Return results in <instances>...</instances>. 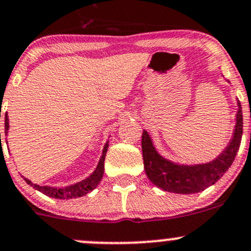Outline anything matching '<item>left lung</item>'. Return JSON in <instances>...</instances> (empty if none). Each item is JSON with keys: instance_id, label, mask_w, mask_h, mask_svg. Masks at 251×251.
<instances>
[{"instance_id": "obj_1", "label": "left lung", "mask_w": 251, "mask_h": 251, "mask_svg": "<svg viewBox=\"0 0 251 251\" xmlns=\"http://www.w3.org/2000/svg\"><path fill=\"white\" fill-rule=\"evenodd\" d=\"M243 135L242 105L238 102L237 124L233 137L215 160L199 165H178L166 160L156 151L148 132L142 133V153L144 170L153 184L166 192L192 194L204 191L216 183L233 163Z\"/></svg>"}]
</instances>
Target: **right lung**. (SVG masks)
I'll return each mask as SVG.
<instances>
[{"label":"right lung","mask_w":251,"mask_h":251,"mask_svg":"<svg viewBox=\"0 0 251 251\" xmlns=\"http://www.w3.org/2000/svg\"><path fill=\"white\" fill-rule=\"evenodd\" d=\"M9 128V124H8V116L6 115L4 118V132H8ZM0 140H1V133H0ZM108 142L105 143L104 148H103V153L102 156H100V160L98 163L97 168L96 170L93 171V174L91 175L90 177H87L83 181L77 182V183L72 184V186L64 187V188H55V187H50V186H39V184H34L30 179L24 178L25 182L27 184H30L31 187H34L35 189H37L41 193L46 194L48 197H52V198H57V199H72V198H78V197L86 196L87 193H90L91 191L96 188L98 186V183L102 179L103 174H104V159H105V154H107L108 151Z\"/></svg>","instance_id":"obj_1"}]
</instances>
